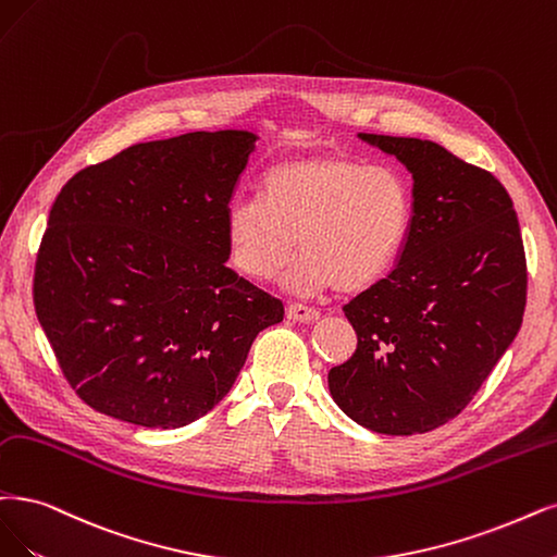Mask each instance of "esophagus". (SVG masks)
Here are the masks:
<instances>
[{"label":"esophagus","instance_id":"34e87169","mask_svg":"<svg viewBox=\"0 0 557 557\" xmlns=\"http://www.w3.org/2000/svg\"><path fill=\"white\" fill-rule=\"evenodd\" d=\"M286 317L294 321H300V323H312L319 319V310H314V307H307L302 302H292L289 307H286Z\"/></svg>","mask_w":557,"mask_h":557}]
</instances>
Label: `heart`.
<instances>
[{"mask_svg": "<svg viewBox=\"0 0 557 557\" xmlns=\"http://www.w3.org/2000/svg\"><path fill=\"white\" fill-rule=\"evenodd\" d=\"M413 224V190L393 168H367L339 151H307L265 170L259 199H234L224 215L226 252L238 271L286 273L296 294L376 284L401 255Z\"/></svg>", "mask_w": 557, "mask_h": 557, "instance_id": "b5f03b06", "label": "heart"}]
</instances>
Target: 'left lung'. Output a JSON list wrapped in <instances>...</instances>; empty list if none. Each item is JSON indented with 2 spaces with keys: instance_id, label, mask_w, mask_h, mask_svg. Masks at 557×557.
Listing matches in <instances>:
<instances>
[{
  "instance_id": "8db88e82",
  "label": "left lung",
  "mask_w": 557,
  "mask_h": 557,
  "mask_svg": "<svg viewBox=\"0 0 557 557\" xmlns=\"http://www.w3.org/2000/svg\"><path fill=\"white\" fill-rule=\"evenodd\" d=\"M358 137L413 174V224L393 271L344 305L358 346L327 387L376 434H424L461 413L519 333L521 226L505 185L441 144Z\"/></svg>"
}]
</instances>
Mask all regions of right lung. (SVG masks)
Returning <instances> with one entry per match:
<instances>
[{"label":"right lung","instance_id":"1","mask_svg":"<svg viewBox=\"0 0 557 557\" xmlns=\"http://www.w3.org/2000/svg\"><path fill=\"white\" fill-rule=\"evenodd\" d=\"M247 131L144 141L57 195L34 307L77 397L147 429L185 426L230 393L282 300L224 261V215L255 151Z\"/></svg>","mask_w":557,"mask_h":557}]
</instances>
